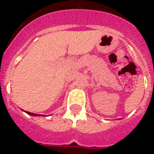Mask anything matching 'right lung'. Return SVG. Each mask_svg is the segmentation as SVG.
Wrapping results in <instances>:
<instances>
[{
  "label": "right lung",
  "instance_id": "right-lung-1",
  "mask_svg": "<svg viewBox=\"0 0 154 154\" xmlns=\"http://www.w3.org/2000/svg\"><path fill=\"white\" fill-rule=\"evenodd\" d=\"M24 112H25L27 114L29 115V116H46L45 115H40V114H35V113H32V112H27V111H24V110H23Z\"/></svg>",
  "mask_w": 154,
  "mask_h": 154
}]
</instances>
